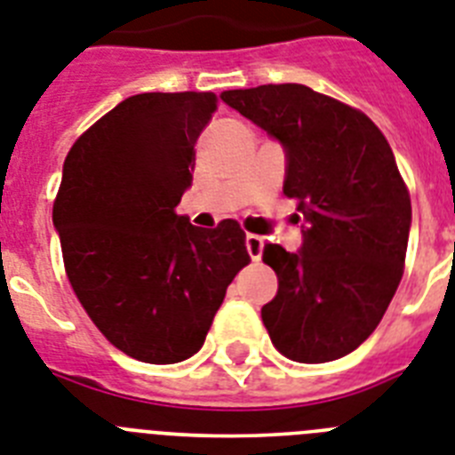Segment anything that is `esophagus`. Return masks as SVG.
Listing matches in <instances>:
<instances>
[{
	"mask_svg": "<svg viewBox=\"0 0 455 455\" xmlns=\"http://www.w3.org/2000/svg\"><path fill=\"white\" fill-rule=\"evenodd\" d=\"M245 247H247V254H250V257H252L254 261L261 259V250H264V238H261V235L247 234L245 235Z\"/></svg>",
	"mask_w": 455,
	"mask_h": 455,
	"instance_id": "1",
	"label": "esophagus"
}]
</instances>
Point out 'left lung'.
<instances>
[{"label":"left lung","instance_id":"1","mask_svg":"<svg viewBox=\"0 0 455 455\" xmlns=\"http://www.w3.org/2000/svg\"><path fill=\"white\" fill-rule=\"evenodd\" d=\"M221 100L283 142V194L311 221L299 252L264 245L278 275L261 308L273 346L306 364L348 355L379 327L404 273L411 198L393 149L367 114L301 84Z\"/></svg>","mask_w":455,"mask_h":455}]
</instances>
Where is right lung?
Segmentation results:
<instances>
[{"label": "right lung", "mask_w": 455, "mask_h": 455, "mask_svg": "<svg viewBox=\"0 0 455 455\" xmlns=\"http://www.w3.org/2000/svg\"><path fill=\"white\" fill-rule=\"evenodd\" d=\"M215 93H140L72 144L53 203L69 285L125 355L172 364L198 353L227 287L250 264L235 220L177 215Z\"/></svg>", "instance_id": "add662e5"}]
</instances>
